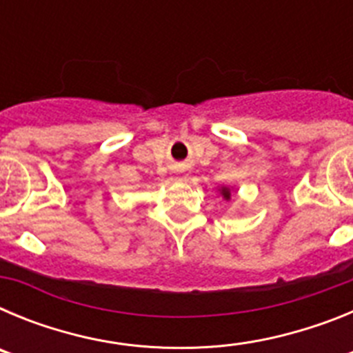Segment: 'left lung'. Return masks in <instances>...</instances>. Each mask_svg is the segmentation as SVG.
Returning a JSON list of instances; mask_svg holds the SVG:
<instances>
[{
	"mask_svg": "<svg viewBox=\"0 0 353 353\" xmlns=\"http://www.w3.org/2000/svg\"><path fill=\"white\" fill-rule=\"evenodd\" d=\"M219 192H221V196H223V198L226 199V201L230 198H232V189H230V187H221Z\"/></svg>",
	"mask_w": 353,
	"mask_h": 353,
	"instance_id": "1",
	"label": "left lung"
}]
</instances>
